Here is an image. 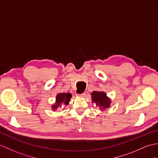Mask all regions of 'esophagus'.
<instances>
[{
    "label": "esophagus",
    "mask_w": 158,
    "mask_h": 158,
    "mask_svg": "<svg viewBox=\"0 0 158 158\" xmlns=\"http://www.w3.org/2000/svg\"><path fill=\"white\" fill-rule=\"evenodd\" d=\"M77 96H78V97H84L86 96V93H85V92H83V93H82V94H77Z\"/></svg>",
    "instance_id": "esophagus-1"
}]
</instances>
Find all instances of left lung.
Returning a JSON list of instances; mask_svg holds the SVG:
<instances>
[{
	"instance_id": "left-lung-1",
	"label": "left lung",
	"mask_w": 158,
	"mask_h": 158,
	"mask_svg": "<svg viewBox=\"0 0 158 158\" xmlns=\"http://www.w3.org/2000/svg\"><path fill=\"white\" fill-rule=\"evenodd\" d=\"M91 96L92 102H95L96 105L99 106L102 111L105 110L110 107L111 101L109 97H107L105 92L94 91L92 92Z\"/></svg>"
}]
</instances>
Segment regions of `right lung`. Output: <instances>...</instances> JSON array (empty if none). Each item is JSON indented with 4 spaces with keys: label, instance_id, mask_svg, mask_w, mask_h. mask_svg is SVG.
Segmentation results:
<instances>
[{
    "label": "right lung",
    "instance_id": "1",
    "mask_svg": "<svg viewBox=\"0 0 158 158\" xmlns=\"http://www.w3.org/2000/svg\"><path fill=\"white\" fill-rule=\"evenodd\" d=\"M72 98L70 93H59L56 96V103L52 106V109L55 110L59 107L62 106H67Z\"/></svg>",
    "mask_w": 158,
    "mask_h": 158
}]
</instances>
